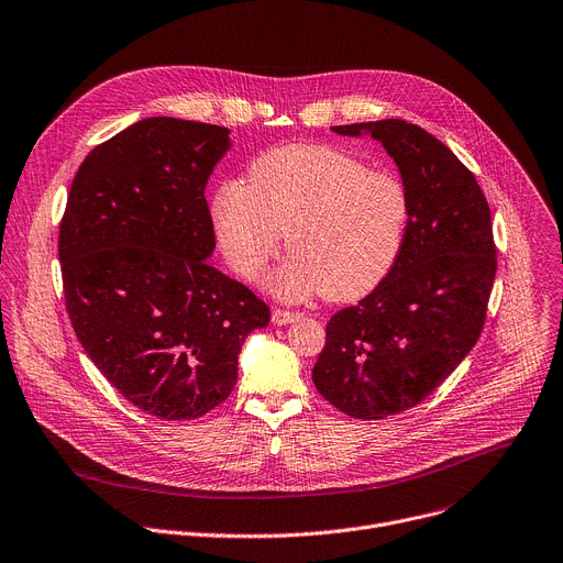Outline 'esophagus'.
Returning <instances> with one entry per match:
<instances>
[{"mask_svg":"<svg viewBox=\"0 0 563 563\" xmlns=\"http://www.w3.org/2000/svg\"><path fill=\"white\" fill-rule=\"evenodd\" d=\"M298 317H300L298 312H289V310H280V308H276V310L272 312V321H274V325H287V323L296 321Z\"/></svg>","mask_w":563,"mask_h":563,"instance_id":"34e87169","label":"esophagus"}]
</instances>
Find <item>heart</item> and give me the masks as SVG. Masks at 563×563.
I'll return each mask as SVG.
<instances>
[{
	"mask_svg": "<svg viewBox=\"0 0 563 563\" xmlns=\"http://www.w3.org/2000/svg\"><path fill=\"white\" fill-rule=\"evenodd\" d=\"M211 218L231 269L258 280L285 242L289 261L274 291L300 300L323 291L352 300L375 289L395 267L411 199L388 170L332 145H283L255 159L249 181H224Z\"/></svg>",
	"mask_w": 563,
	"mask_h": 563,
	"instance_id": "1",
	"label": "heart"
}]
</instances>
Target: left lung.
Here are the masks:
<instances>
[{"mask_svg": "<svg viewBox=\"0 0 563 563\" xmlns=\"http://www.w3.org/2000/svg\"><path fill=\"white\" fill-rule=\"evenodd\" d=\"M371 134L411 199L390 274L325 328L312 379L341 413L384 420L427 399L476 345L496 276L489 203L453 152L401 119L336 125Z\"/></svg>", "mask_w": 563, "mask_h": 563, "instance_id": "8db88e82", "label": "left lung"}]
</instances>
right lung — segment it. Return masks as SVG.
Segmentation results:
<instances>
[{
  "label": "right lung",
  "mask_w": 563,
  "mask_h": 563,
  "mask_svg": "<svg viewBox=\"0 0 563 563\" xmlns=\"http://www.w3.org/2000/svg\"><path fill=\"white\" fill-rule=\"evenodd\" d=\"M231 147L220 125L152 117L96 145L60 222L67 314L103 377L159 420H195L238 382L269 308L218 272L207 181Z\"/></svg>",
  "instance_id": "add662e5"
}]
</instances>
